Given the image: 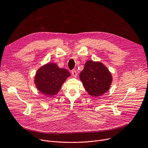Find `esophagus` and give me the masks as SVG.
<instances>
[{
    "mask_svg": "<svg viewBox=\"0 0 148 148\" xmlns=\"http://www.w3.org/2000/svg\"><path fill=\"white\" fill-rule=\"evenodd\" d=\"M72 75H73L74 77H77V72L75 71V70H73V71H72Z\"/></svg>",
    "mask_w": 148,
    "mask_h": 148,
    "instance_id": "esophagus-1",
    "label": "esophagus"
}]
</instances>
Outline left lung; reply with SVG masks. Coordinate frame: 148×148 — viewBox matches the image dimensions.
Masks as SVG:
<instances>
[{"instance_id":"obj_1","label":"left lung","mask_w":148,"mask_h":148,"mask_svg":"<svg viewBox=\"0 0 148 148\" xmlns=\"http://www.w3.org/2000/svg\"><path fill=\"white\" fill-rule=\"evenodd\" d=\"M79 77L84 88L92 97H99L107 92L112 82L110 72L99 62L87 61Z\"/></svg>"}]
</instances>
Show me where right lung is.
<instances>
[{
	"instance_id": "obj_1",
	"label": "right lung",
	"mask_w": 148,
	"mask_h": 148,
	"mask_svg": "<svg viewBox=\"0 0 148 148\" xmlns=\"http://www.w3.org/2000/svg\"><path fill=\"white\" fill-rule=\"evenodd\" d=\"M70 73L56 64H47L38 69L35 84L39 91L48 97L57 94Z\"/></svg>"
}]
</instances>
